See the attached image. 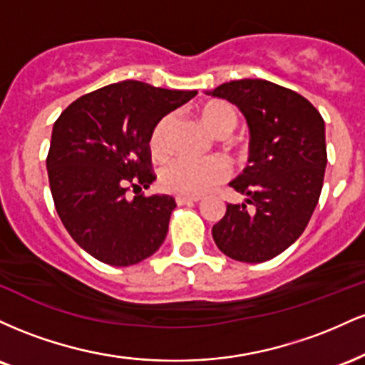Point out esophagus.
Wrapping results in <instances>:
<instances>
[{
    "label": "esophagus",
    "mask_w": 365,
    "mask_h": 365,
    "mask_svg": "<svg viewBox=\"0 0 365 365\" xmlns=\"http://www.w3.org/2000/svg\"><path fill=\"white\" fill-rule=\"evenodd\" d=\"M200 197H190V195H177L178 206H185V204H195L199 202Z\"/></svg>",
    "instance_id": "34e87169"
}]
</instances>
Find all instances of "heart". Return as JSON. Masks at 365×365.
Segmentation results:
<instances>
[{
    "instance_id": "heart-1",
    "label": "heart",
    "mask_w": 365,
    "mask_h": 365,
    "mask_svg": "<svg viewBox=\"0 0 365 365\" xmlns=\"http://www.w3.org/2000/svg\"><path fill=\"white\" fill-rule=\"evenodd\" d=\"M202 121L216 137L232 135L238 125L235 108L225 101H211L200 111ZM175 125L173 115H165L159 118L150 130L149 149L154 158H165L171 149V130ZM230 165L226 159L215 156L207 159L175 158L163 166L161 185L166 190L182 195H200L217 183L228 178Z\"/></svg>"
}]
</instances>
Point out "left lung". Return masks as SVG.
<instances>
[{
	"label": "left lung",
	"instance_id": "left-lung-1",
	"mask_svg": "<svg viewBox=\"0 0 365 365\" xmlns=\"http://www.w3.org/2000/svg\"><path fill=\"white\" fill-rule=\"evenodd\" d=\"M206 94L235 104L250 133L249 165L230 182L247 199L226 204L212 238L235 261H269L302 235L319 202L324 120L304 96L262 78L226 82Z\"/></svg>",
	"mask_w": 365,
	"mask_h": 365
}]
</instances>
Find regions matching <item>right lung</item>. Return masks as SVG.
I'll list each match as a JSON object with an SVG mask.
<instances>
[{
	"label": "right lung",
	"instance_id": "1",
	"mask_svg": "<svg viewBox=\"0 0 365 365\" xmlns=\"http://www.w3.org/2000/svg\"><path fill=\"white\" fill-rule=\"evenodd\" d=\"M195 94L123 81L82 96L54 121L46 159L54 207L70 237L98 261L132 266L165 242L177 204L171 195L140 194L156 180L149 135Z\"/></svg>",
	"mask_w": 365,
	"mask_h": 365
}]
</instances>
